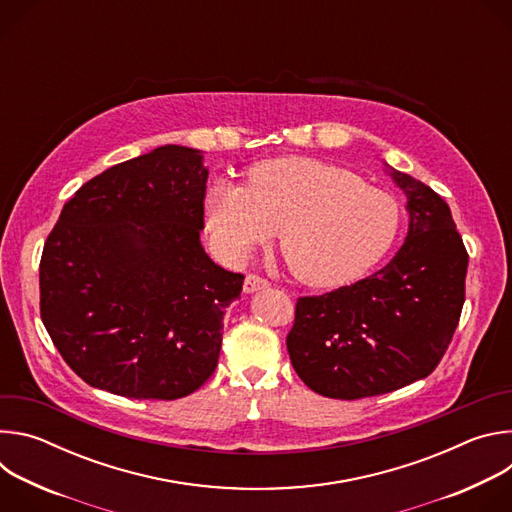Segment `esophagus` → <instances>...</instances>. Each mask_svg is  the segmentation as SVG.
<instances>
[{
    "label": "esophagus",
    "instance_id": "1",
    "mask_svg": "<svg viewBox=\"0 0 512 512\" xmlns=\"http://www.w3.org/2000/svg\"><path fill=\"white\" fill-rule=\"evenodd\" d=\"M265 287H269V281H267L265 277H259V275H255V273H249V275L245 277V283H243V291H245V294H255V291H261V289H265Z\"/></svg>",
    "mask_w": 512,
    "mask_h": 512
}]
</instances>
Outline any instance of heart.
I'll list each match as a JSON object with an SVG mask.
<instances>
[{"instance_id":"b5f03b06","label":"heart","mask_w":512,"mask_h":512,"mask_svg":"<svg viewBox=\"0 0 512 512\" xmlns=\"http://www.w3.org/2000/svg\"><path fill=\"white\" fill-rule=\"evenodd\" d=\"M210 239L243 263L279 229L287 269L300 281L334 287L358 279L391 249L401 210L389 192L314 158H273L247 170V184L216 180L206 190Z\"/></svg>"}]
</instances>
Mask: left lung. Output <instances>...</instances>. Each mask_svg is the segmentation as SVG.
Returning a JSON list of instances; mask_svg holds the SVG:
<instances>
[{"label":"left lung","instance_id":"1","mask_svg":"<svg viewBox=\"0 0 512 512\" xmlns=\"http://www.w3.org/2000/svg\"><path fill=\"white\" fill-rule=\"evenodd\" d=\"M387 170L407 196L403 247L369 277L300 298L287 334L298 377L324 397H375L425 379L460 322L468 253L450 206L423 182Z\"/></svg>","mask_w":512,"mask_h":512}]
</instances>
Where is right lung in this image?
Returning <instances> with one entry per match:
<instances>
[{
	"instance_id": "right-lung-1",
	"label": "right lung",
	"mask_w": 512,
	"mask_h": 512,
	"mask_svg": "<svg viewBox=\"0 0 512 512\" xmlns=\"http://www.w3.org/2000/svg\"><path fill=\"white\" fill-rule=\"evenodd\" d=\"M202 152L162 145L83 184L40 259V316L95 389L172 401L214 373L245 275L200 245Z\"/></svg>"
}]
</instances>
